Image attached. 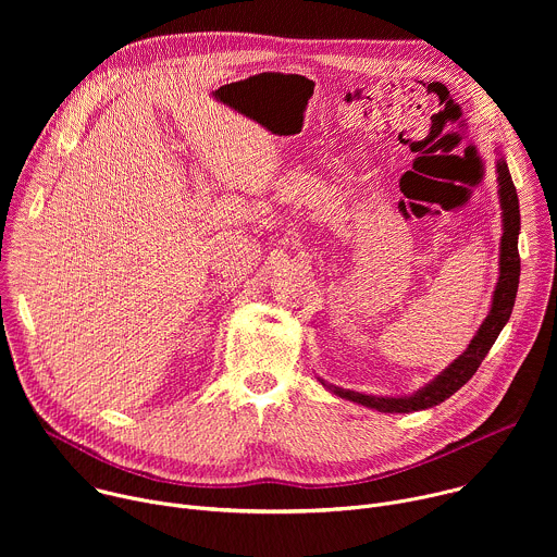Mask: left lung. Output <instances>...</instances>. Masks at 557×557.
Listing matches in <instances>:
<instances>
[{"instance_id":"left-lung-1","label":"left lung","mask_w":557,"mask_h":557,"mask_svg":"<svg viewBox=\"0 0 557 557\" xmlns=\"http://www.w3.org/2000/svg\"><path fill=\"white\" fill-rule=\"evenodd\" d=\"M496 174H498V196H500V209H503V237H500V275L498 284L492 297V308L490 314L485 317V322L481 329L475 331L473 339L469 342L467 350L454 359L438 376H434L428 385L417 389L410 396H374V394H361L355 389H344L337 385L326 383L324 379L322 385L337 394L339 399L387 412V414H408V412H419L434 408L443 404L445 399L460 389L473 372L479 370L487 352L492 350L494 342L498 339L500 331L509 322L513 304H516V293H518V282H520V256H518V233H520V207H518V194L507 168V161L500 156L496 163Z\"/></svg>"}]
</instances>
